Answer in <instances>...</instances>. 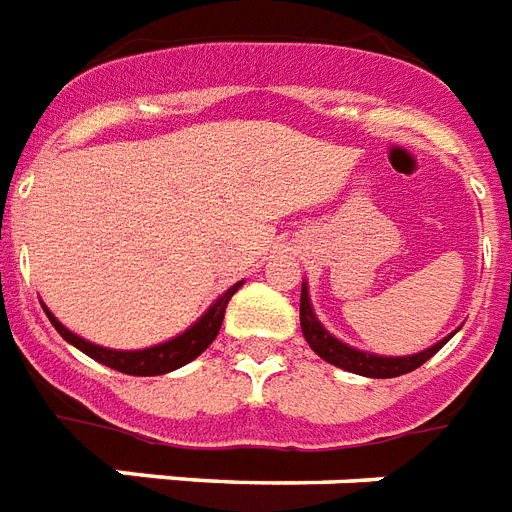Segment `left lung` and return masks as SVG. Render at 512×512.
I'll list each match as a JSON object with an SVG mask.
<instances>
[{"mask_svg":"<svg viewBox=\"0 0 512 512\" xmlns=\"http://www.w3.org/2000/svg\"><path fill=\"white\" fill-rule=\"evenodd\" d=\"M300 327H303V338H306L308 346L314 349V354H319L322 360L335 365V368L349 370V373H357V376L365 378L405 376V373H411V370H416L419 365H424L429 357H435L456 333L454 330V333L446 335V338L435 343V346H429V349L419 351V354H405V357H384V354H370V351L354 349L349 343L338 341V338L319 322V317L314 314V306H311V298H308L306 282L300 287Z\"/></svg>","mask_w":512,"mask_h":512,"instance_id":"8db88e82","label":"left lung"}]
</instances>
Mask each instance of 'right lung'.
Instances as JSON below:
<instances>
[{"instance_id":"right-lung-1","label":"right lung","mask_w":512,"mask_h":512,"mask_svg":"<svg viewBox=\"0 0 512 512\" xmlns=\"http://www.w3.org/2000/svg\"><path fill=\"white\" fill-rule=\"evenodd\" d=\"M241 287L233 284L230 290H225L220 298L214 300L212 306L206 308L204 314L198 317V322L187 327L185 333L174 335L169 341L155 343V346H147V349H134V351H123V349H107V346H99V343H91L74 335L69 327H64L53 317V311L48 306L45 314H48L50 325L56 327L58 335L69 341L74 349H80L83 354H88L91 360L101 362L112 370H120V373H128V376H163V373H171V370L182 368L187 362H193L198 354H204L209 349V343L217 338L222 327V319H225V308H228V300L236 295V290Z\"/></svg>"}]
</instances>
